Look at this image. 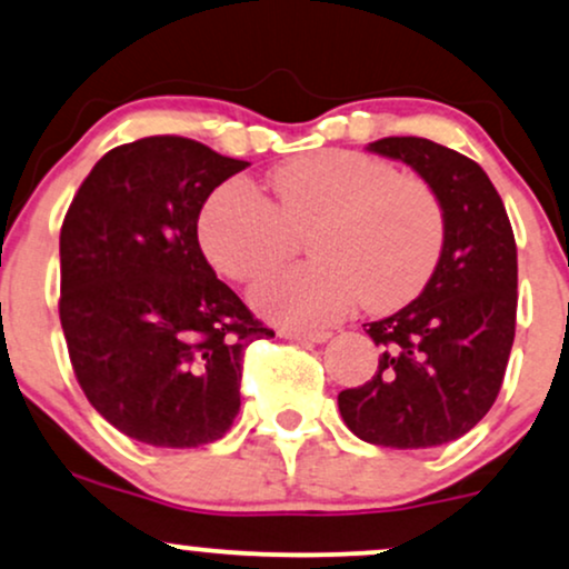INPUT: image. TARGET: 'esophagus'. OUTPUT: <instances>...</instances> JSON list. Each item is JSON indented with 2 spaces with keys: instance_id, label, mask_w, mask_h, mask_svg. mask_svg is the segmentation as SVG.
<instances>
[{
  "instance_id": "34e87169",
  "label": "esophagus",
  "mask_w": 569,
  "mask_h": 569,
  "mask_svg": "<svg viewBox=\"0 0 569 569\" xmlns=\"http://www.w3.org/2000/svg\"><path fill=\"white\" fill-rule=\"evenodd\" d=\"M280 337L291 342H326L329 331H302V329H280Z\"/></svg>"
}]
</instances>
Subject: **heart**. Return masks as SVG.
I'll return each instance as SVG.
<instances>
[{
	"label": "heart",
	"instance_id": "heart-1",
	"mask_svg": "<svg viewBox=\"0 0 569 569\" xmlns=\"http://www.w3.org/2000/svg\"><path fill=\"white\" fill-rule=\"evenodd\" d=\"M272 202L243 181L208 194L198 217L206 259L221 276L253 283L289 262L307 238L316 262L267 278L253 291L262 316L299 329L335 323L361 299L371 312L409 305L433 278L447 213L428 181L350 149L280 162Z\"/></svg>",
	"mask_w": 569,
	"mask_h": 569
}]
</instances>
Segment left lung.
<instances>
[{
  "instance_id": "8db88e82",
  "label": "left lung",
  "mask_w": 569,
  "mask_h": 569,
  "mask_svg": "<svg viewBox=\"0 0 569 569\" xmlns=\"http://www.w3.org/2000/svg\"><path fill=\"white\" fill-rule=\"evenodd\" d=\"M371 152L407 162L439 194L447 243L415 302L367 323L380 348L369 382L337 396L358 439L426 449L466 436L492 409L516 335V240L489 176L466 154L417 136Z\"/></svg>"
}]
</instances>
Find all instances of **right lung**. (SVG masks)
Listing matches in <instances>:
<instances>
[{
  "label": "right lung",
  "mask_w": 569,
  "mask_h": 569,
  "mask_svg": "<svg viewBox=\"0 0 569 569\" xmlns=\"http://www.w3.org/2000/svg\"><path fill=\"white\" fill-rule=\"evenodd\" d=\"M246 166L184 136H149L103 154L71 200L58 316L82 393L130 439H221L240 409L246 348L276 337L198 243L202 202Z\"/></svg>",
  "instance_id": "obj_1"
}]
</instances>
